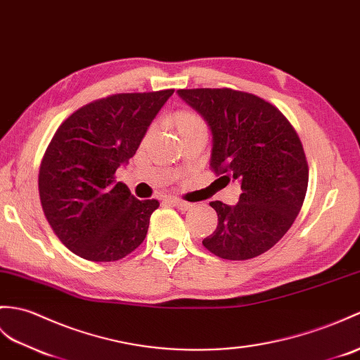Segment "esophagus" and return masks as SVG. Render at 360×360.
<instances>
[{
    "label": "esophagus",
    "instance_id": "obj_1",
    "mask_svg": "<svg viewBox=\"0 0 360 360\" xmlns=\"http://www.w3.org/2000/svg\"><path fill=\"white\" fill-rule=\"evenodd\" d=\"M167 200H169V202H170L172 205L181 208V210H190V208L193 207L190 202H186V200H181V199H178V198H169Z\"/></svg>",
    "mask_w": 360,
    "mask_h": 360
}]
</instances>
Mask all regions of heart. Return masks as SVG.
<instances>
[{
    "mask_svg": "<svg viewBox=\"0 0 360 360\" xmlns=\"http://www.w3.org/2000/svg\"><path fill=\"white\" fill-rule=\"evenodd\" d=\"M174 127H176L179 136L187 135L190 131H195L199 129H205V122L200 116L195 112L190 110H179L173 115L172 118Z\"/></svg>",
    "mask_w": 360,
    "mask_h": 360,
    "instance_id": "heart-1",
    "label": "heart"
}]
</instances>
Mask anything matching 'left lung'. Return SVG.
Wrapping results in <instances>:
<instances>
[{
	"label": "left lung",
	"mask_w": 360,
	"mask_h": 360,
	"mask_svg": "<svg viewBox=\"0 0 360 360\" xmlns=\"http://www.w3.org/2000/svg\"><path fill=\"white\" fill-rule=\"evenodd\" d=\"M178 95L212 131V169L242 190L236 205L210 202L218 227L204 247L230 261L265 253L293 225L305 199L308 165L296 130L274 105L245 91L184 89Z\"/></svg>",
	"instance_id": "left-lung-1"
}]
</instances>
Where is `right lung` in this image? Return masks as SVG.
<instances>
[{"mask_svg":"<svg viewBox=\"0 0 360 360\" xmlns=\"http://www.w3.org/2000/svg\"><path fill=\"white\" fill-rule=\"evenodd\" d=\"M173 90L120 94L78 108L50 141L39 199L63 244L87 261L122 259L146 239L156 199L139 200L115 172L127 165Z\"/></svg>","mask_w":360,"mask_h":360,"instance_id":"1","label":"right lung"}]
</instances>
